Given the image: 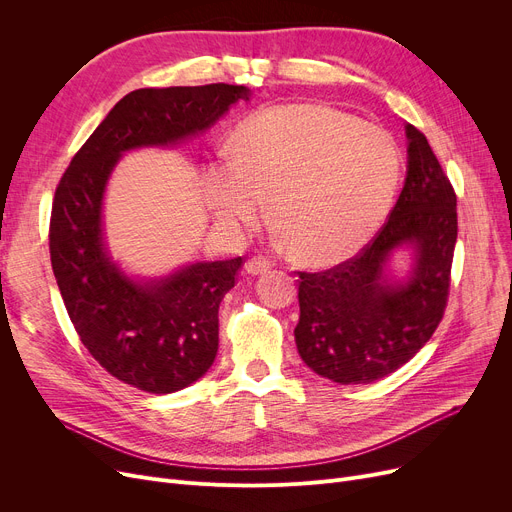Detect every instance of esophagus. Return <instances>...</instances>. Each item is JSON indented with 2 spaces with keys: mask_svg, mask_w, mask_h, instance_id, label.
<instances>
[{
  "mask_svg": "<svg viewBox=\"0 0 512 512\" xmlns=\"http://www.w3.org/2000/svg\"><path fill=\"white\" fill-rule=\"evenodd\" d=\"M272 261L270 259H265L263 255H255V257H251L249 261H247V265H245V270L249 272V274H253V276H259V274H265L267 270H272Z\"/></svg>",
  "mask_w": 512,
  "mask_h": 512,
  "instance_id": "34e87169",
  "label": "esophagus"
}]
</instances>
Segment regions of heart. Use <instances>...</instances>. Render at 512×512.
I'll list each match as a JSON object with an SVG mask.
<instances>
[{
  "label": "heart",
  "mask_w": 512,
  "mask_h": 512,
  "mask_svg": "<svg viewBox=\"0 0 512 512\" xmlns=\"http://www.w3.org/2000/svg\"><path fill=\"white\" fill-rule=\"evenodd\" d=\"M205 172V201L222 226L270 222L301 263L361 251L392 207L402 159L382 126L319 103H288L242 124Z\"/></svg>",
  "instance_id": "heart-1"
}]
</instances>
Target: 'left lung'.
I'll list each match as a JSON object with an SVG mask.
<instances>
[{
  "label": "left lung",
  "instance_id": "8db88e82",
  "mask_svg": "<svg viewBox=\"0 0 512 512\" xmlns=\"http://www.w3.org/2000/svg\"><path fill=\"white\" fill-rule=\"evenodd\" d=\"M409 168L386 224L355 257L324 272H299L294 340L321 378L371 384L413 359L448 303L456 245V193L425 134L407 124ZM402 244L416 249L407 283H386L383 265Z\"/></svg>",
  "mask_w": 512,
  "mask_h": 512
}]
</instances>
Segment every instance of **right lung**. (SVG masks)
I'll list each match as a JSON object with an SVG mask.
<instances>
[{"instance_id": "right-lung-1", "label": "right lung", "mask_w": 512, "mask_h": 512, "mask_svg": "<svg viewBox=\"0 0 512 512\" xmlns=\"http://www.w3.org/2000/svg\"><path fill=\"white\" fill-rule=\"evenodd\" d=\"M249 95L247 87L226 83L132 91L76 151L56 188L49 255L70 321L107 373L143 392L182 390L211 367L220 303L242 257L193 263L161 280H130L103 247L107 178L124 151L195 137Z\"/></svg>"}]
</instances>
